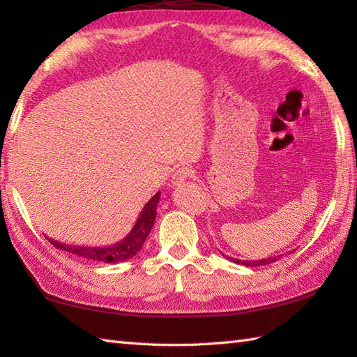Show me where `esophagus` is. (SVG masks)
I'll return each mask as SVG.
<instances>
[{
    "label": "esophagus",
    "instance_id": "34e87169",
    "mask_svg": "<svg viewBox=\"0 0 357 357\" xmlns=\"http://www.w3.org/2000/svg\"><path fill=\"white\" fill-rule=\"evenodd\" d=\"M193 176V170L188 169V167H179V169L173 173L172 176V184L173 185H181L184 184L188 178Z\"/></svg>",
    "mask_w": 357,
    "mask_h": 357
}]
</instances>
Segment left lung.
Returning <instances> with one entry per match:
<instances>
[{"instance_id":"8db88e82","label":"left lung","mask_w":357,"mask_h":357,"mask_svg":"<svg viewBox=\"0 0 357 357\" xmlns=\"http://www.w3.org/2000/svg\"><path fill=\"white\" fill-rule=\"evenodd\" d=\"M225 257H227V259H230L231 262H234V264L245 265V267H259V265H267V264L278 261V257H267V259H261V261H241V259H236V257H229V256H225Z\"/></svg>"}]
</instances>
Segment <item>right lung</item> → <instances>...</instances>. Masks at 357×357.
<instances>
[{
  "label": "right lung",
  "mask_w": 357,
  "mask_h": 357,
  "mask_svg": "<svg viewBox=\"0 0 357 357\" xmlns=\"http://www.w3.org/2000/svg\"><path fill=\"white\" fill-rule=\"evenodd\" d=\"M159 196H161V192H158L153 198H151L146 204V207L142 208L138 221H136L132 231L115 245L98 247V248L78 247V245L73 247V245L61 244V242L49 239L50 244H53V247H56L59 250H64V252L86 257V259L100 261V262H105V264L124 262L127 259H130V257H133L136 253L139 252L142 244L146 242V239L149 236V233L151 231V227H153L155 219H156V206L159 202Z\"/></svg>",
  "instance_id": "add662e5"
}]
</instances>
